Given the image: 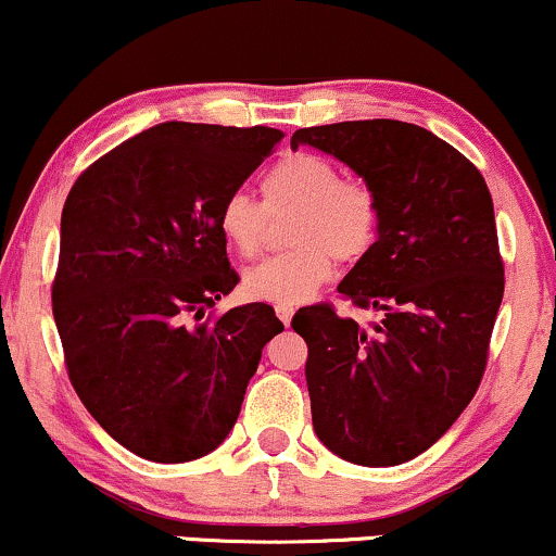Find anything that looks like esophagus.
Segmentation results:
<instances>
[{
	"label": "esophagus",
	"mask_w": 556,
	"mask_h": 556,
	"mask_svg": "<svg viewBox=\"0 0 556 556\" xmlns=\"http://www.w3.org/2000/svg\"><path fill=\"white\" fill-rule=\"evenodd\" d=\"M276 314H278V319L286 324H291V319H293V306H276Z\"/></svg>",
	"instance_id": "obj_1"
}]
</instances>
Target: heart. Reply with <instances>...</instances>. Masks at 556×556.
I'll return each mask as SVG.
<instances>
[{
	"label": "heart",
	"instance_id": "heart-1",
	"mask_svg": "<svg viewBox=\"0 0 556 556\" xmlns=\"http://www.w3.org/2000/svg\"><path fill=\"white\" fill-rule=\"evenodd\" d=\"M268 208H299L288 240L293 250L273 255L244 273V293L255 301L295 306L327 283L334 261L357 263L372 250L380 204L365 181L342 178L340 165L319 153H288L261 178ZM225 244L240 257H255L265 235V208L244 191L227 193L216 214Z\"/></svg>",
	"mask_w": 556,
	"mask_h": 556
}]
</instances>
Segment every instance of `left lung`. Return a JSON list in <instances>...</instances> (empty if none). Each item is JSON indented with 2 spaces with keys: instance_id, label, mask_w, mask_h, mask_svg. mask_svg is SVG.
I'll list each match as a JSON object with an SVG mask.
<instances>
[{
  "instance_id": "1",
  "label": "left lung",
  "mask_w": 556,
  "mask_h": 556,
  "mask_svg": "<svg viewBox=\"0 0 556 556\" xmlns=\"http://www.w3.org/2000/svg\"><path fill=\"white\" fill-rule=\"evenodd\" d=\"M348 163L380 204L378 240L337 291L383 312L363 329L334 306L301 308L306 386L324 446L365 467L427 452L472 401L503 301V261L485 178L450 142L399 119L295 129Z\"/></svg>"
}]
</instances>
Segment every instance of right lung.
I'll return each instance as SVG.
<instances>
[{
	"label": "right lung",
	"mask_w": 556,
	"mask_h": 556,
	"mask_svg": "<svg viewBox=\"0 0 556 556\" xmlns=\"http://www.w3.org/2000/svg\"><path fill=\"white\" fill-rule=\"evenodd\" d=\"M273 127L163 122L91 163L61 216L53 316L68 378L114 442L191 463L232 431L268 304L201 321L237 286L216 214L278 146Z\"/></svg>",
	"instance_id": "add662e5"
}]
</instances>
